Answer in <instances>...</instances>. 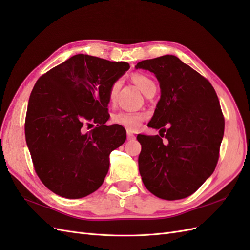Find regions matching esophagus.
I'll use <instances>...</instances> for the list:
<instances>
[{"label": "esophagus", "mask_w": 250, "mask_h": 250, "mask_svg": "<svg viewBox=\"0 0 250 250\" xmlns=\"http://www.w3.org/2000/svg\"><path fill=\"white\" fill-rule=\"evenodd\" d=\"M127 140L128 141H133L135 140V135L131 132H127Z\"/></svg>", "instance_id": "1"}]
</instances>
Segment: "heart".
I'll return each mask as SVG.
<instances>
[{"mask_svg": "<svg viewBox=\"0 0 250 250\" xmlns=\"http://www.w3.org/2000/svg\"><path fill=\"white\" fill-rule=\"evenodd\" d=\"M132 81L138 85V87L141 89V92L148 96L153 89H156L155 82L151 79L149 76L145 74L135 73L132 75ZM121 85V81L116 80L111 83L108 89V99L110 102L115 101L117 94L119 92V88ZM147 115L141 111H129V110H122L113 113L111 117V121L115 124L124 127L125 129L129 131L137 130L138 128L142 125V123L145 121Z\"/></svg>", "mask_w": 250, "mask_h": 250, "instance_id": "1", "label": "heart"}]
</instances>
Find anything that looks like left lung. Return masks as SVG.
<instances>
[{"mask_svg":"<svg viewBox=\"0 0 250 250\" xmlns=\"http://www.w3.org/2000/svg\"><path fill=\"white\" fill-rule=\"evenodd\" d=\"M135 67L154 73L161 87L148 124L161 129L160 135L137 138L143 183L158 198L188 197L213 174L219 160L224 117L217 94L207 78L174 55L143 60Z\"/></svg>","mask_w":250,"mask_h":250,"instance_id":"1","label":"left lung"}]
</instances>
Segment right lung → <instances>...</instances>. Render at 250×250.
<instances>
[{"label":"right lung","mask_w":250,"mask_h":250,"mask_svg":"<svg viewBox=\"0 0 250 250\" xmlns=\"http://www.w3.org/2000/svg\"><path fill=\"white\" fill-rule=\"evenodd\" d=\"M128 69L127 62L77 54L36 81L25 135L37 176L53 193L78 199L103 184L110 152L126 140L122 126L105 125L108 89Z\"/></svg>","instance_id":"right-lung-1"}]
</instances>
